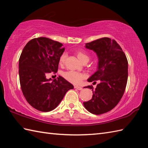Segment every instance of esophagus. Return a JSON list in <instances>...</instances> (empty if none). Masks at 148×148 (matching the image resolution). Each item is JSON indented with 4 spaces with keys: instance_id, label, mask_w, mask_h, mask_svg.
I'll return each mask as SVG.
<instances>
[{
    "instance_id": "1",
    "label": "esophagus",
    "mask_w": 148,
    "mask_h": 148,
    "mask_svg": "<svg viewBox=\"0 0 148 148\" xmlns=\"http://www.w3.org/2000/svg\"><path fill=\"white\" fill-rule=\"evenodd\" d=\"M74 88L76 89H77V90H81L83 89V88L82 87H81V86H74Z\"/></svg>"
}]
</instances>
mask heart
<instances>
[{"label":"heart","instance_id":"obj_1","mask_svg":"<svg viewBox=\"0 0 148 148\" xmlns=\"http://www.w3.org/2000/svg\"><path fill=\"white\" fill-rule=\"evenodd\" d=\"M75 54H76L77 58L79 60L84 63H87L90 60V56L88 53L84 51H81V50H78L75 52ZM66 58V55L65 53H63V54L60 56V57L59 58V64L60 65H64L65 61ZM62 76L65 79L68 81L69 82L73 84H79L83 79L85 77V75L83 73H80V72H78L76 71H69L67 72H64V73L62 74Z\"/></svg>","mask_w":148,"mask_h":148}]
</instances>
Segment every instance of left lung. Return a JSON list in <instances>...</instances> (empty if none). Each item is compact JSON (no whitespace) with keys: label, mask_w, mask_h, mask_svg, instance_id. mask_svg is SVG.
Segmentation results:
<instances>
[{"label":"left lung","mask_w":148,"mask_h":148,"mask_svg":"<svg viewBox=\"0 0 148 148\" xmlns=\"http://www.w3.org/2000/svg\"><path fill=\"white\" fill-rule=\"evenodd\" d=\"M88 49L95 51L99 58L98 70L88 81H100L94 90L92 99L83 102L84 108L92 114H102L112 110L120 101L128 79V60L115 40L103 37L86 44Z\"/></svg>","instance_id":"1"}]
</instances>
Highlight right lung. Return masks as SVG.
I'll return each instance as SVG.
<instances>
[{
    "label": "right lung",
    "mask_w": 148,
    "mask_h": 148,
    "mask_svg": "<svg viewBox=\"0 0 148 148\" xmlns=\"http://www.w3.org/2000/svg\"><path fill=\"white\" fill-rule=\"evenodd\" d=\"M62 43L46 37L30 40L19 59V76L25 98L34 108L42 112L55 109L68 90L74 86L62 76L51 81L49 73L58 71L59 58L65 48Z\"/></svg>",
    "instance_id": "add662e5"
}]
</instances>
